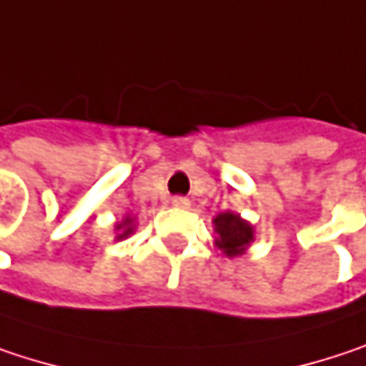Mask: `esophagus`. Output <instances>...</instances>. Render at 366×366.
Listing matches in <instances>:
<instances>
[{
	"instance_id": "1",
	"label": "esophagus",
	"mask_w": 366,
	"mask_h": 366,
	"mask_svg": "<svg viewBox=\"0 0 366 366\" xmlns=\"http://www.w3.org/2000/svg\"><path fill=\"white\" fill-rule=\"evenodd\" d=\"M172 205L174 207H180V209H186V207H190V201L186 197H174L172 199Z\"/></svg>"
}]
</instances>
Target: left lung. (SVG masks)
<instances>
[{"mask_svg":"<svg viewBox=\"0 0 366 366\" xmlns=\"http://www.w3.org/2000/svg\"><path fill=\"white\" fill-rule=\"evenodd\" d=\"M214 224H216V232L219 234L217 247L224 251L228 257H234V255L243 253L245 247L253 241V228L245 219H241L232 212L219 214L214 219Z\"/></svg>","mask_w":366,"mask_h":366,"instance_id":"left-lung-1","label":"left lung"}]
</instances>
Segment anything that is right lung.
I'll list each match as a JSON object with an SVG mask.
<instances>
[{
	"label": "right lung",
	"mask_w": 366,
	"mask_h": 366,
	"mask_svg": "<svg viewBox=\"0 0 366 366\" xmlns=\"http://www.w3.org/2000/svg\"><path fill=\"white\" fill-rule=\"evenodd\" d=\"M129 222H132V219L127 217V219H125L123 224H119V226H117V228H123V232L119 234V239H123V237H127V234H132V226H129Z\"/></svg>",
	"instance_id": "1"
}]
</instances>
